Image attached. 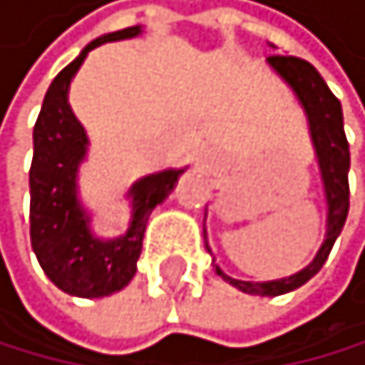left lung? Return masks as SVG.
I'll list each match as a JSON object with an SVG mask.
<instances>
[{
	"mask_svg": "<svg viewBox=\"0 0 365 365\" xmlns=\"http://www.w3.org/2000/svg\"><path fill=\"white\" fill-rule=\"evenodd\" d=\"M267 61L292 86V91L299 98V103L307 109L313 146H315V153H318L320 173H322L324 192H327V205H329V212H327V235H324V242L318 251V256L313 258L311 265L288 279L251 283V281L230 279L219 267L215 269L219 277L228 281L230 286H235L237 290L249 292V294H260V297H277V294L290 292L294 288L304 286L311 277L318 274L327 256H329L336 237L341 235L345 219H347V210H350V182H347V171H350V143H347V137H345L343 109H341L339 98L331 93L329 86H327L324 79L320 77V73L315 71L309 61H304L299 56H288V54H272Z\"/></svg>",
	"mask_w": 365,
	"mask_h": 365,
	"instance_id": "1",
	"label": "left lung"
}]
</instances>
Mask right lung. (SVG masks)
I'll return each mask as SVG.
<instances>
[{
  "instance_id": "1",
  "label": "right lung",
  "mask_w": 365,
  "mask_h": 365,
  "mask_svg": "<svg viewBox=\"0 0 365 365\" xmlns=\"http://www.w3.org/2000/svg\"><path fill=\"white\" fill-rule=\"evenodd\" d=\"M141 26H128L88 43L73 63L54 77L34 125L29 169V233L41 267L56 288L75 297H107L125 288L137 272L143 233L153 207L162 203L182 171H162L132 185V222L128 233L103 242L88 228V215L77 201V167L86 155L84 128L68 105V86L93 47L132 38Z\"/></svg>"
}]
</instances>
